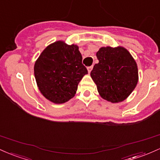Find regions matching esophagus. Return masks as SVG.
<instances>
[{"label": "esophagus", "mask_w": 160, "mask_h": 160, "mask_svg": "<svg viewBox=\"0 0 160 160\" xmlns=\"http://www.w3.org/2000/svg\"><path fill=\"white\" fill-rule=\"evenodd\" d=\"M92 69H93V66H88V73L91 72V70H92Z\"/></svg>", "instance_id": "34e87169"}]
</instances>
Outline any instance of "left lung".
<instances>
[{
  "label": "left lung",
  "instance_id": "left-lung-1",
  "mask_svg": "<svg viewBox=\"0 0 160 160\" xmlns=\"http://www.w3.org/2000/svg\"><path fill=\"white\" fill-rule=\"evenodd\" d=\"M99 62L91 76L102 98L111 103L125 100L138 82V66L131 53L122 47H103L97 52Z\"/></svg>",
  "mask_w": 160,
  "mask_h": 160
}]
</instances>
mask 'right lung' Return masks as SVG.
Here are the masks:
<instances>
[{"instance_id": "right-lung-1", "label": "right lung", "mask_w": 160, "mask_h": 160, "mask_svg": "<svg viewBox=\"0 0 160 160\" xmlns=\"http://www.w3.org/2000/svg\"><path fill=\"white\" fill-rule=\"evenodd\" d=\"M35 80L44 98L63 103L75 96L78 85L88 74L78 47L58 41L48 45L34 66Z\"/></svg>"}]
</instances>
